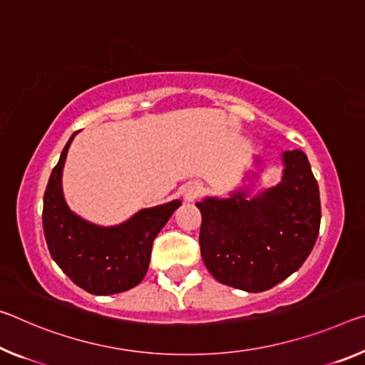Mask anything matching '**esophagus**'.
I'll list each match as a JSON object with an SVG mask.
<instances>
[{
  "mask_svg": "<svg viewBox=\"0 0 365 365\" xmlns=\"http://www.w3.org/2000/svg\"><path fill=\"white\" fill-rule=\"evenodd\" d=\"M201 193H203V187H201L198 182H193V183H190L187 188H185V200L195 201L200 198Z\"/></svg>",
  "mask_w": 365,
  "mask_h": 365,
  "instance_id": "esophagus-1",
  "label": "esophagus"
}]
</instances>
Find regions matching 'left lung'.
<instances>
[{"instance_id": "obj_1", "label": "left lung", "mask_w": 365, "mask_h": 365, "mask_svg": "<svg viewBox=\"0 0 365 365\" xmlns=\"http://www.w3.org/2000/svg\"><path fill=\"white\" fill-rule=\"evenodd\" d=\"M281 182L248 198H205L200 247L210 273L225 286L263 292L297 271L310 255L322 206L318 183L300 149L282 154Z\"/></svg>"}]
</instances>
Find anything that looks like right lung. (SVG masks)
<instances>
[{
  "label": "right lung",
  "mask_w": 365,
  "mask_h": 365,
  "mask_svg": "<svg viewBox=\"0 0 365 365\" xmlns=\"http://www.w3.org/2000/svg\"><path fill=\"white\" fill-rule=\"evenodd\" d=\"M76 133L61 151L45 190V240L55 263L81 289L96 296L128 291L146 276L155 235L182 201L146 207L113 227H102L76 216L68 207L61 190L63 165Z\"/></svg>",
  "instance_id": "right-lung-1"
}]
</instances>
